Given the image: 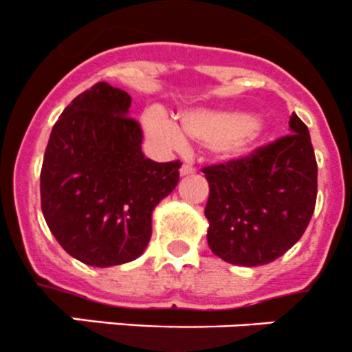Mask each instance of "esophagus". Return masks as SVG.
<instances>
[{"instance_id": "obj_1", "label": "esophagus", "mask_w": 352, "mask_h": 352, "mask_svg": "<svg viewBox=\"0 0 352 352\" xmlns=\"http://www.w3.org/2000/svg\"><path fill=\"white\" fill-rule=\"evenodd\" d=\"M192 173H196V168H194L192 165H189V163H184V165L180 166V175L182 177L192 175Z\"/></svg>"}]
</instances>
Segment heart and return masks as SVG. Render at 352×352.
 <instances>
[{
  "mask_svg": "<svg viewBox=\"0 0 352 352\" xmlns=\"http://www.w3.org/2000/svg\"><path fill=\"white\" fill-rule=\"evenodd\" d=\"M144 124L148 133L166 143L180 146L184 132L226 160L248 153L265 133V122L261 116L236 110H186L179 116V127L162 113L151 112L144 117Z\"/></svg>",
  "mask_w": 352,
  "mask_h": 352,
  "instance_id": "b5f03b06",
  "label": "heart"
}]
</instances>
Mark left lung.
I'll use <instances>...</instances> for the list:
<instances>
[{
    "label": "left lung",
    "instance_id": "obj_1",
    "mask_svg": "<svg viewBox=\"0 0 352 352\" xmlns=\"http://www.w3.org/2000/svg\"><path fill=\"white\" fill-rule=\"evenodd\" d=\"M289 133L243 158L202 168L209 184L208 243L225 262L269 264L307 230L317 201V160L296 113Z\"/></svg>",
    "mask_w": 352,
    "mask_h": 352
}]
</instances>
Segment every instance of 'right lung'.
<instances>
[{
	"instance_id": "add662e5",
	"label": "right lung",
	"mask_w": 352,
	"mask_h": 352,
	"mask_svg": "<svg viewBox=\"0 0 352 352\" xmlns=\"http://www.w3.org/2000/svg\"><path fill=\"white\" fill-rule=\"evenodd\" d=\"M131 97L105 81L78 95L52 127L41 170V204L59 245L95 267L140 257L155 206L179 184L182 163L141 151Z\"/></svg>"
}]
</instances>
